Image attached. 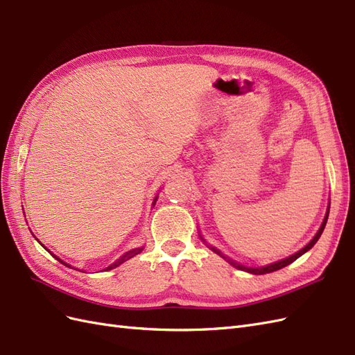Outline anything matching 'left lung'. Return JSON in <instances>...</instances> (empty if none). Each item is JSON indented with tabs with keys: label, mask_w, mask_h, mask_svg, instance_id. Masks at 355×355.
Instances as JSON below:
<instances>
[{
	"label": "left lung",
	"mask_w": 355,
	"mask_h": 355,
	"mask_svg": "<svg viewBox=\"0 0 355 355\" xmlns=\"http://www.w3.org/2000/svg\"><path fill=\"white\" fill-rule=\"evenodd\" d=\"M327 218H329V210H327V213H326V216H324V220H323V223H321V227H320V230H318V232L315 234V237L311 240L302 250H299L297 253H295V254H292V256H288V257H286V259H283V261H278V262H275V263H271V265H266V266H262V268H247V266H244V265H240V263H237V262H234L232 259H230V257H227L225 256L223 253H220L219 250H216L214 249V247H211V250L213 252H216L219 256H222L225 261L227 262H230L232 266H235V268H239V270H241V271H247V272H252V274H268V272H272V271H277V270H282V268H284V266H287L288 263H292V262H295L299 256H302L305 252H308L311 247H313L317 241H318V239L321 237V234H323V231H324V227H326V223H327Z\"/></svg>",
	"instance_id": "1"
}]
</instances>
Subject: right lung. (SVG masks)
<instances>
[{
  "instance_id": "add662e5",
  "label": "right lung",
  "mask_w": 355,
  "mask_h": 355,
  "mask_svg": "<svg viewBox=\"0 0 355 355\" xmlns=\"http://www.w3.org/2000/svg\"><path fill=\"white\" fill-rule=\"evenodd\" d=\"M157 200V198H155ZM155 200H154V202H155ZM144 250V247H139V249H133V250H130V252H127L125 254H123L121 257H120V259H118V261H115L112 265H110L108 268H105V271H110V270H112V268H116L118 265H121L123 262H125V261H128V259H130V257H133V256H136L137 253H141ZM56 257V256H55ZM56 259L60 262V263H63V265H67V266H69L68 263H65V262H63V261H60L59 259V257H56ZM71 268V266H69Z\"/></svg>"
}]
</instances>
